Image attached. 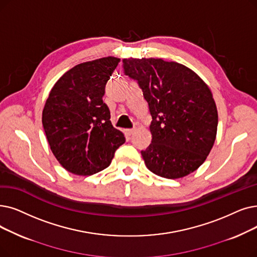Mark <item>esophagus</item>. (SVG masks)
I'll list each match as a JSON object with an SVG mask.
<instances>
[{
    "label": "esophagus",
    "instance_id": "esophagus-1",
    "mask_svg": "<svg viewBox=\"0 0 257 257\" xmlns=\"http://www.w3.org/2000/svg\"><path fill=\"white\" fill-rule=\"evenodd\" d=\"M133 131H135V129H126V135L128 136V137H130L131 135H132V133H133Z\"/></svg>",
    "mask_w": 257,
    "mask_h": 257
}]
</instances>
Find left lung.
I'll return each mask as SVG.
<instances>
[{
    "instance_id": "obj_1",
    "label": "left lung",
    "mask_w": 257,
    "mask_h": 257,
    "mask_svg": "<svg viewBox=\"0 0 257 257\" xmlns=\"http://www.w3.org/2000/svg\"><path fill=\"white\" fill-rule=\"evenodd\" d=\"M152 116L151 144L142 156L154 174L181 178L195 171L213 147L218 115L207 84L188 67L162 59H125Z\"/></svg>"
}]
</instances>
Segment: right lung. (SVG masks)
Returning a JSON list of instances; mask_svg holds the SVG:
<instances>
[{
	"instance_id": "obj_1",
	"label": "right lung",
	"mask_w": 257,
	"mask_h": 257,
	"mask_svg": "<svg viewBox=\"0 0 257 257\" xmlns=\"http://www.w3.org/2000/svg\"><path fill=\"white\" fill-rule=\"evenodd\" d=\"M119 59L107 57L74 66L54 84L42 122L50 149L64 168L77 175L104 170L125 143L103 102L105 87Z\"/></svg>"
}]
</instances>
